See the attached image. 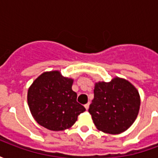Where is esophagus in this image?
I'll use <instances>...</instances> for the list:
<instances>
[{"label": "esophagus", "mask_w": 158, "mask_h": 158, "mask_svg": "<svg viewBox=\"0 0 158 158\" xmlns=\"http://www.w3.org/2000/svg\"><path fill=\"white\" fill-rule=\"evenodd\" d=\"M89 102L86 103L85 105V107L86 110H88V108H89Z\"/></svg>", "instance_id": "esophagus-1"}]
</instances>
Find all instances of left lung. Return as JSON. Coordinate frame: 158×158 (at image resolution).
<instances>
[{
    "instance_id": "left-lung-1",
    "label": "left lung",
    "mask_w": 158,
    "mask_h": 158,
    "mask_svg": "<svg viewBox=\"0 0 158 158\" xmlns=\"http://www.w3.org/2000/svg\"><path fill=\"white\" fill-rule=\"evenodd\" d=\"M140 105L139 92L129 81L114 78L95 85L89 113L96 128L105 133L119 134L135 122Z\"/></svg>"
}]
</instances>
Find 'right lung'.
<instances>
[{"mask_svg":"<svg viewBox=\"0 0 158 158\" xmlns=\"http://www.w3.org/2000/svg\"><path fill=\"white\" fill-rule=\"evenodd\" d=\"M73 80L58 71L45 72L33 82L28 91V104L40 125L53 131L69 129L85 108L77 102L72 89Z\"/></svg>","mask_w":158,"mask_h":158,"instance_id":"add662e5","label":"right lung"}]
</instances>
